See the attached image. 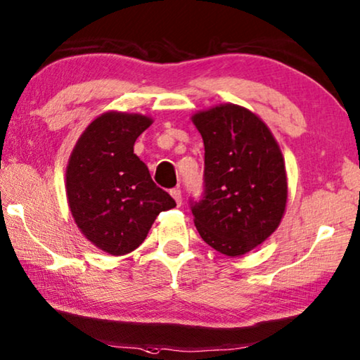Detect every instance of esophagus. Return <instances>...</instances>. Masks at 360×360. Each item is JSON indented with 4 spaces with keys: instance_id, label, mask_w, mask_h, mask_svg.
<instances>
[{
    "instance_id": "34e87169",
    "label": "esophagus",
    "mask_w": 360,
    "mask_h": 360,
    "mask_svg": "<svg viewBox=\"0 0 360 360\" xmlns=\"http://www.w3.org/2000/svg\"><path fill=\"white\" fill-rule=\"evenodd\" d=\"M169 193H171V197L174 198L176 205H178V207H181V203H182V195H181V191L178 189V187H176V189H171V191H169Z\"/></svg>"
}]
</instances>
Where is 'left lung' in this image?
Segmentation results:
<instances>
[{
	"mask_svg": "<svg viewBox=\"0 0 360 360\" xmlns=\"http://www.w3.org/2000/svg\"><path fill=\"white\" fill-rule=\"evenodd\" d=\"M205 146V192L191 202L200 237L216 252L242 256L281 224L287 173L277 141L248 108L221 104L192 117Z\"/></svg>",
	"mask_w": 360,
	"mask_h": 360,
	"instance_id": "obj_1",
	"label": "left lung"
}]
</instances>
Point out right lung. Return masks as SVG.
<instances>
[{
    "label": "right lung",
    "mask_w": 360,
    "mask_h": 360,
    "mask_svg": "<svg viewBox=\"0 0 360 360\" xmlns=\"http://www.w3.org/2000/svg\"><path fill=\"white\" fill-rule=\"evenodd\" d=\"M152 124L139 113L105 112L79 136L68 158L67 200L78 229L102 252L131 253L162 211L176 207L152 181L134 142Z\"/></svg>",
    "instance_id": "1"
}]
</instances>
